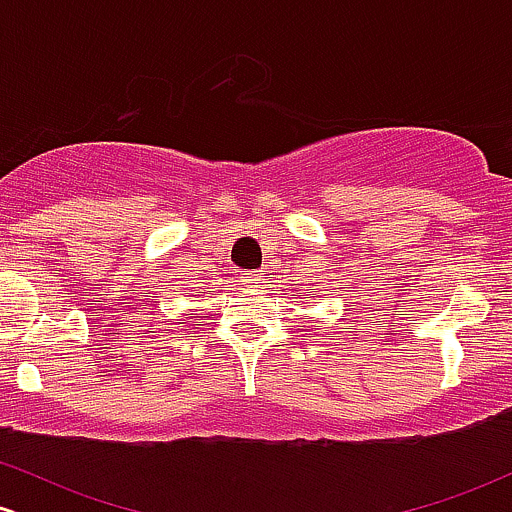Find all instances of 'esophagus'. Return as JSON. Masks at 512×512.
<instances>
[{
    "label": "esophagus",
    "mask_w": 512,
    "mask_h": 512,
    "mask_svg": "<svg viewBox=\"0 0 512 512\" xmlns=\"http://www.w3.org/2000/svg\"><path fill=\"white\" fill-rule=\"evenodd\" d=\"M240 281H243L245 286H257V284H262V276L257 272H245L243 276H240Z\"/></svg>",
    "instance_id": "obj_1"
}]
</instances>
